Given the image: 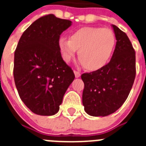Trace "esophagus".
I'll use <instances>...</instances> for the list:
<instances>
[{
    "instance_id": "1",
    "label": "esophagus",
    "mask_w": 146,
    "mask_h": 146,
    "mask_svg": "<svg viewBox=\"0 0 146 146\" xmlns=\"http://www.w3.org/2000/svg\"><path fill=\"white\" fill-rule=\"evenodd\" d=\"M74 75H75V77L78 78V77H80V73L79 72H77V71H74Z\"/></svg>"
}]
</instances>
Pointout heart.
<instances>
[{
	"label": "heart",
	"instance_id": "heart-1",
	"mask_svg": "<svg viewBox=\"0 0 146 146\" xmlns=\"http://www.w3.org/2000/svg\"><path fill=\"white\" fill-rule=\"evenodd\" d=\"M115 43V36L111 29L83 27L73 32L69 40L60 38L58 47L64 61H70L78 50V58L83 68L96 71L108 64Z\"/></svg>",
	"mask_w": 146,
	"mask_h": 146
}]
</instances>
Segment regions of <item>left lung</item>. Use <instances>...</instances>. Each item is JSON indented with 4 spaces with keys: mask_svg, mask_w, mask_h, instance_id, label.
<instances>
[{
    "mask_svg": "<svg viewBox=\"0 0 146 146\" xmlns=\"http://www.w3.org/2000/svg\"><path fill=\"white\" fill-rule=\"evenodd\" d=\"M116 45L110 61L100 69L81 75L85 87L82 104L92 116H107L128 97L136 75L135 51L127 35L113 25Z\"/></svg>",
    "mask_w": 146,
    "mask_h": 146,
    "instance_id": "1",
    "label": "left lung"
}]
</instances>
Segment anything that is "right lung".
Returning <instances> with one entry per match:
<instances>
[{
    "instance_id": "add662e5",
    "label": "right lung",
    "mask_w": 146,
    "mask_h": 146,
    "mask_svg": "<svg viewBox=\"0 0 146 146\" xmlns=\"http://www.w3.org/2000/svg\"><path fill=\"white\" fill-rule=\"evenodd\" d=\"M71 25L70 20L45 15L33 22L19 40L13 70L15 86L22 101L35 114L57 113L75 77L58 47L60 34Z\"/></svg>"
}]
</instances>
